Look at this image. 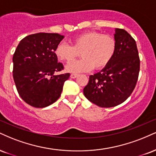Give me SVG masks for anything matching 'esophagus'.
Segmentation results:
<instances>
[{
    "instance_id": "obj_1",
    "label": "esophagus",
    "mask_w": 156,
    "mask_h": 156,
    "mask_svg": "<svg viewBox=\"0 0 156 156\" xmlns=\"http://www.w3.org/2000/svg\"><path fill=\"white\" fill-rule=\"evenodd\" d=\"M78 74H75V73H73V74L70 75V78H76L78 77Z\"/></svg>"
}]
</instances>
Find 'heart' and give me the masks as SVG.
I'll return each instance as SVG.
<instances>
[{
	"mask_svg": "<svg viewBox=\"0 0 156 156\" xmlns=\"http://www.w3.org/2000/svg\"><path fill=\"white\" fill-rule=\"evenodd\" d=\"M69 46L60 43L54 51L58 59L70 62L80 54L82 59L69 63L65 70L80 73L104 68L108 65L115 51L116 41L113 37L96 31H89L77 35L70 41Z\"/></svg>",
	"mask_w": 156,
	"mask_h": 156,
	"instance_id": "b5f03b06",
	"label": "heart"
}]
</instances>
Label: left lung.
<instances>
[{"label": "left lung", "mask_w": 156, "mask_h": 156, "mask_svg": "<svg viewBox=\"0 0 156 156\" xmlns=\"http://www.w3.org/2000/svg\"><path fill=\"white\" fill-rule=\"evenodd\" d=\"M116 48L110 62L100 72L89 76L83 94L101 108H112L123 102L132 93L140 72L136 41L125 30L115 28Z\"/></svg>", "instance_id": "1"}]
</instances>
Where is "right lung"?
I'll return each mask as SVG.
<instances>
[{
    "label": "right lung",
    "instance_id": "obj_1",
    "mask_svg": "<svg viewBox=\"0 0 156 156\" xmlns=\"http://www.w3.org/2000/svg\"><path fill=\"white\" fill-rule=\"evenodd\" d=\"M64 38L58 33H40L24 37L13 56V77L21 98L30 105L46 108L59 98L70 73L63 70L54 51Z\"/></svg>",
    "mask_w": 156,
    "mask_h": 156
}]
</instances>
